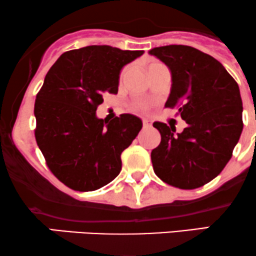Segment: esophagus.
Returning <instances> with one entry per match:
<instances>
[{"label":"esophagus","mask_w":256,"mask_h":256,"mask_svg":"<svg viewBox=\"0 0 256 256\" xmlns=\"http://www.w3.org/2000/svg\"><path fill=\"white\" fill-rule=\"evenodd\" d=\"M142 126H144V127H145V128L151 127V120H148V118H144V120H142Z\"/></svg>","instance_id":"34e87169"}]
</instances>
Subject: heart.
Masks as SVG:
<instances>
[{
  "label": "heart",
  "instance_id": "b5f03b06",
  "mask_svg": "<svg viewBox=\"0 0 256 256\" xmlns=\"http://www.w3.org/2000/svg\"><path fill=\"white\" fill-rule=\"evenodd\" d=\"M151 65H152V64H151ZM124 74H126V68H124V70L122 71V72H120V77H124ZM139 108H145L146 106H145V105H139Z\"/></svg>",
  "mask_w": 256,
  "mask_h": 256
}]
</instances>
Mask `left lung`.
Here are the masks:
<instances>
[{"instance_id":"obj_1","label":"left lung","mask_w":256,"mask_h":256,"mask_svg":"<svg viewBox=\"0 0 256 256\" xmlns=\"http://www.w3.org/2000/svg\"><path fill=\"white\" fill-rule=\"evenodd\" d=\"M148 53L170 70L166 108H178L188 123L182 133L166 123H154L160 133V145L151 152L154 170L175 188H200L221 173L240 140V88L221 62L190 46H163Z\"/></svg>"}]
</instances>
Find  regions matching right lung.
Wrapping results in <instances>:
<instances>
[{
  "label": "right lung",
  "mask_w": 256,
  "mask_h": 256,
  "mask_svg": "<svg viewBox=\"0 0 256 256\" xmlns=\"http://www.w3.org/2000/svg\"><path fill=\"white\" fill-rule=\"evenodd\" d=\"M142 54L88 46L62 53L46 74L35 102L36 142L52 173L72 190H98L120 174V154L142 122L130 114L108 122L96 112L104 93L118 92L123 66Z\"/></svg>",
  "instance_id": "obj_1"
}]
</instances>
